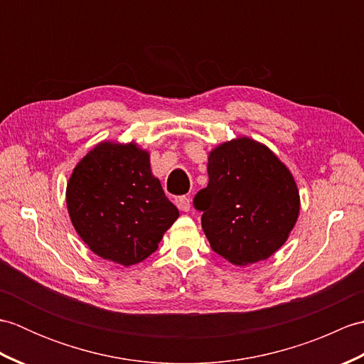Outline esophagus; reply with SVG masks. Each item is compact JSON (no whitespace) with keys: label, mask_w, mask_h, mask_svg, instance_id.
<instances>
[{"label":"esophagus","mask_w":364,"mask_h":364,"mask_svg":"<svg viewBox=\"0 0 364 364\" xmlns=\"http://www.w3.org/2000/svg\"><path fill=\"white\" fill-rule=\"evenodd\" d=\"M175 203L178 206V210H181V211H189L191 210V198L186 197V196L176 197Z\"/></svg>","instance_id":"34e87169"}]
</instances>
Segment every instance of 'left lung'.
Masks as SVG:
<instances>
[{"label": "left lung", "mask_w": 364, "mask_h": 364, "mask_svg": "<svg viewBox=\"0 0 364 364\" xmlns=\"http://www.w3.org/2000/svg\"><path fill=\"white\" fill-rule=\"evenodd\" d=\"M208 186L194 197L211 249L237 266L269 258L299 215V191L275 154L247 137L208 158Z\"/></svg>", "instance_id": "left-lung-1"}]
</instances>
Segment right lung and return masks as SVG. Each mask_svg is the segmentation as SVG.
Wrapping results in <instances>:
<instances>
[{
  "instance_id": "obj_1",
  "label": "right lung",
  "mask_w": 364,
  "mask_h": 364,
  "mask_svg": "<svg viewBox=\"0 0 364 364\" xmlns=\"http://www.w3.org/2000/svg\"><path fill=\"white\" fill-rule=\"evenodd\" d=\"M67 208L89 249L122 266L149 258L180 215L149 153L133 144L103 142L86 154L67 184Z\"/></svg>"
}]
</instances>
